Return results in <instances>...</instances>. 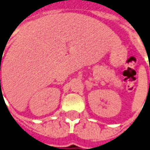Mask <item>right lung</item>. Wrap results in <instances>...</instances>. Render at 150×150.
<instances>
[{"instance_id":"add662e5","label":"right lung","mask_w":150,"mask_h":150,"mask_svg":"<svg viewBox=\"0 0 150 150\" xmlns=\"http://www.w3.org/2000/svg\"><path fill=\"white\" fill-rule=\"evenodd\" d=\"M0 85H1V79H0Z\"/></svg>"}]
</instances>
